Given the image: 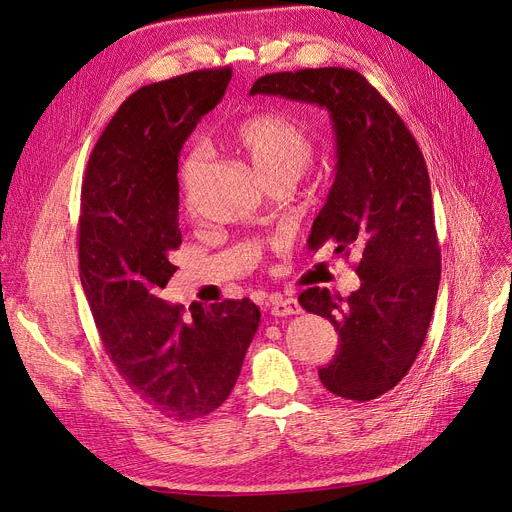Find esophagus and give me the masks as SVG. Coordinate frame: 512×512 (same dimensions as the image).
I'll return each mask as SVG.
<instances>
[{"instance_id":"1","label":"esophagus","mask_w":512,"mask_h":512,"mask_svg":"<svg viewBox=\"0 0 512 512\" xmlns=\"http://www.w3.org/2000/svg\"><path fill=\"white\" fill-rule=\"evenodd\" d=\"M296 313H300V306L294 298H281V296L271 298V315L288 317V315H296Z\"/></svg>"}]
</instances>
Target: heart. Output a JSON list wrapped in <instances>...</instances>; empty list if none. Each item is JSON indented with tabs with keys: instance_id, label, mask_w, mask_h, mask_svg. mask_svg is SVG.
<instances>
[{
	"instance_id": "1",
	"label": "heart",
	"mask_w": 512,
	"mask_h": 512,
	"mask_svg": "<svg viewBox=\"0 0 512 512\" xmlns=\"http://www.w3.org/2000/svg\"><path fill=\"white\" fill-rule=\"evenodd\" d=\"M227 145L250 163L262 185L294 182L313 161V140L296 121L281 115H252L229 132ZM203 172V151L193 149L178 170L180 195L189 199Z\"/></svg>"
}]
</instances>
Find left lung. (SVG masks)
Returning a JSON list of instances; mask_svg holds the SVG:
<instances>
[{
	"mask_svg": "<svg viewBox=\"0 0 512 512\" xmlns=\"http://www.w3.org/2000/svg\"><path fill=\"white\" fill-rule=\"evenodd\" d=\"M250 94L330 113L336 178L309 245L355 252L361 288L349 298L309 288L298 302L330 319L340 338L334 359L319 370L321 384L342 399L372 401L410 372L437 300L441 250L422 151L397 111L353 69L271 73L256 79Z\"/></svg>",
	"mask_w": 512,
	"mask_h": 512,
	"instance_id": "8db88e82",
	"label": "left lung"
}]
</instances>
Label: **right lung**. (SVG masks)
I'll return each instance as SVG.
<instances>
[{
    "label": "right lung",
    "mask_w": 512,
    "mask_h": 512,
    "mask_svg": "<svg viewBox=\"0 0 512 512\" xmlns=\"http://www.w3.org/2000/svg\"><path fill=\"white\" fill-rule=\"evenodd\" d=\"M231 69H206L134 92L90 155L79 214V277L117 374L157 414L189 422L227 401L258 330L250 300L159 298L176 273L178 157L222 100Z\"/></svg>",
    "instance_id": "add662e5"
}]
</instances>
